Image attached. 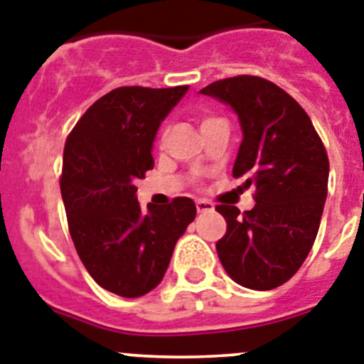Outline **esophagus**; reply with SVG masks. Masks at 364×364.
Returning <instances> with one entry per match:
<instances>
[{
    "instance_id": "34e87169",
    "label": "esophagus",
    "mask_w": 364,
    "mask_h": 364,
    "mask_svg": "<svg viewBox=\"0 0 364 364\" xmlns=\"http://www.w3.org/2000/svg\"><path fill=\"white\" fill-rule=\"evenodd\" d=\"M196 208H198V212H210L214 210V205L210 201H205V199H198L196 201Z\"/></svg>"
}]
</instances>
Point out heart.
<instances>
[{"mask_svg":"<svg viewBox=\"0 0 364 364\" xmlns=\"http://www.w3.org/2000/svg\"><path fill=\"white\" fill-rule=\"evenodd\" d=\"M212 119H214V117H206V119H203V123H206V121H212ZM203 123H201V125H203Z\"/></svg>","mask_w":364,"mask_h":364,"instance_id":"1","label":"heart"}]
</instances>
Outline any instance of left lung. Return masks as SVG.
<instances>
[{"instance_id": "8db88e82", "label": "left lung", "mask_w": 364, "mask_h": 364, "mask_svg": "<svg viewBox=\"0 0 364 364\" xmlns=\"http://www.w3.org/2000/svg\"><path fill=\"white\" fill-rule=\"evenodd\" d=\"M199 94L235 112L243 132L234 178L255 186L252 210L219 205L227 234L215 243L219 261L237 284L272 290L306 259L328 194V156L309 114L283 88L257 76L215 81Z\"/></svg>"}]
</instances>
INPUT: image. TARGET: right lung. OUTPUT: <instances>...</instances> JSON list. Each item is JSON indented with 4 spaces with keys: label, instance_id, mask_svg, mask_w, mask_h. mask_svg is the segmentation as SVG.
I'll return each instance as SVG.
<instances>
[{
    "label": "right lung",
    "instance_id": "add662e5",
    "mask_svg": "<svg viewBox=\"0 0 364 364\" xmlns=\"http://www.w3.org/2000/svg\"><path fill=\"white\" fill-rule=\"evenodd\" d=\"M188 87H121L83 114L63 150L61 198L80 259L100 287L139 297L161 283L196 205L137 203V179L154 168L159 125Z\"/></svg>",
    "mask_w": 364,
    "mask_h": 364
}]
</instances>
